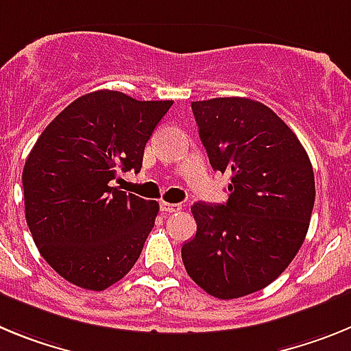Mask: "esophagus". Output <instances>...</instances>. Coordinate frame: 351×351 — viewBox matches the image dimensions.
I'll list each match as a JSON object with an SVG mask.
<instances>
[{
	"instance_id": "34e87169",
	"label": "esophagus",
	"mask_w": 351,
	"mask_h": 351,
	"mask_svg": "<svg viewBox=\"0 0 351 351\" xmlns=\"http://www.w3.org/2000/svg\"><path fill=\"white\" fill-rule=\"evenodd\" d=\"M160 210L166 213H173L182 210V205H180V203H167V201H160Z\"/></svg>"
}]
</instances>
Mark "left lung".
<instances>
[{
    "mask_svg": "<svg viewBox=\"0 0 351 351\" xmlns=\"http://www.w3.org/2000/svg\"><path fill=\"white\" fill-rule=\"evenodd\" d=\"M193 112L210 164L231 184L226 203L191 208L197 231L182 260L212 297H245L276 281L304 243L315 173L293 130L265 104L221 97L193 102Z\"/></svg>",
    "mask_w": 351,
    "mask_h": 351,
    "instance_id": "obj_1",
    "label": "left lung"
}]
</instances>
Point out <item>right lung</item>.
Segmentation results:
<instances>
[{
    "label": "right lung",
    "mask_w": 351,
    "mask_h": 351,
    "mask_svg": "<svg viewBox=\"0 0 351 351\" xmlns=\"http://www.w3.org/2000/svg\"><path fill=\"white\" fill-rule=\"evenodd\" d=\"M171 106L91 91L36 139L23 169L26 222L42 258L72 285L102 291L138 261L158 203L111 182L120 169H141L146 143Z\"/></svg>",
    "instance_id": "add662e5"
}]
</instances>
